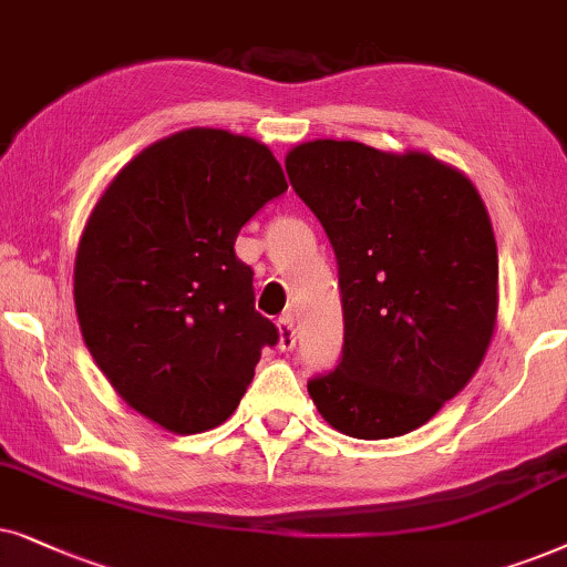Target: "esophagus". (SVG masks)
<instances>
[{
	"label": "esophagus",
	"instance_id": "obj_1",
	"mask_svg": "<svg viewBox=\"0 0 567 567\" xmlns=\"http://www.w3.org/2000/svg\"><path fill=\"white\" fill-rule=\"evenodd\" d=\"M296 342H298L296 321H292L290 313H285L282 319H279V350L290 352L292 347H296Z\"/></svg>",
	"mask_w": 567,
	"mask_h": 567
}]
</instances>
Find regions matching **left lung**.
<instances>
[{"instance_id":"1","label":"left lung","mask_w":567,"mask_h":567,"mask_svg":"<svg viewBox=\"0 0 567 567\" xmlns=\"http://www.w3.org/2000/svg\"><path fill=\"white\" fill-rule=\"evenodd\" d=\"M290 184L327 230L339 267V365L308 381L339 433H412L462 391L497 319V246L462 171L425 153L316 140L285 157Z\"/></svg>"}]
</instances>
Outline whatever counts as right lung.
Here are the masks:
<instances>
[{
    "label": "right lung",
    "mask_w": 567,
    "mask_h": 567,
    "mask_svg": "<svg viewBox=\"0 0 567 567\" xmlns=\"http://www.w3.org/2000/svg\"><path fill=\"white\" fill-rule=\"evenodd\" d=\"M285 192L267 145L196 126L142 150L87 217L74 259L82 339L116 394L171 433L223 425L277 344L233 246Z\"/></svg>",
    "instance_id": "obj_1"
}]
</instances>
